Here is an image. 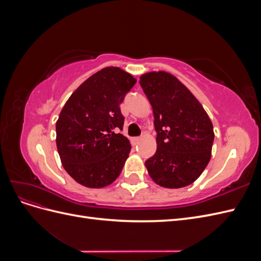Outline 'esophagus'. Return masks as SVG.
Wrapping results in <instances>:
<instances>
[{"instance_id":"obj_1","label":"esophagus","mask_w":261,"mask_h":261,"mask_svg":"<svg viewBox=\"0 0 261 261\" xmlns=\"http://www.w3.org/2000/svg\"><path fill=\"white\" fill-rule=\"evenodd\" d=\"M140 140H141V138H140V137H136V138H133V139H132V141H133V144H134V145L138 144Z\"/></svg>"}]
</instances>
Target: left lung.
<instances>
[{"label": "left lung", "instance_id": "1", "mask_svg": "<svg viewBox=\"0 0 261 261\" xmlns=\"http://www.w3.org/2000/svg\"><path fill=\"white\" fill-rule=\"evenodd\" d=\"M153 110L156 151L145 162L150 177L165 188L191 185L208 165L215 133L210 118L185 85L159 70L140 76Z\"/></svg>", "mask_w": 261, "mask_h": 261}]
</instances>
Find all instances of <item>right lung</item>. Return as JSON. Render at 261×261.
<instances>
[{
    "label": "right lung",
    "instance_id": "add662e5",
    "mask_svg": "<svg viewBox=\"0 0 261 261\" xmlns=\"http://www.w3.org/2000/svg\"><path fill=\"white\" fill-rule=\"evenodd\" d=\"M136 80L120 67L102 68L68 98L57 121V147L63 168L78 184L106 187L127 160L129 140L120 105Z\"/></svg>",
    "mask_w": 261,
    "mask_h": 261
}]
</instances>
